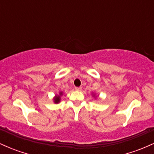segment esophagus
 Returning <instances> with one entry per match:
<instances>
[{
    "label": "esophagus",
    "mask_w": 154,
    "mask_h": 154,
    "mask_svg": "<svg viewBox=\"0 0 154 154\" xmlns=\"http://www.w3.org/2000/svg\"><path fill=\"white\" fill-rule=\"evenodd\" d=\"M75 90H76V91H80L81 90H82V88H81V87H76Z\"/></svg>",
    "instance_id": "obj_1"
}]
</instances>
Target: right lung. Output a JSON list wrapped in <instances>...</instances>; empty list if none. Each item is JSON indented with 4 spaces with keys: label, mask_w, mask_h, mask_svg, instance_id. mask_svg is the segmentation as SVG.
<instances>
[{
    "label": "right lung",
    "mask_w": 154,
    "mask_h": 154,
    "mask_svg": "<svg viewBox=\"0 0 154 154\" xmlns=\"http://www.w3.org/2000/svg\"><path fill=\"white\" fill-rule=\"evenodd\" d=\"M62 95V93H59V95H56V97H55L54 98V103H59V102H60V96H61V95Z\"/></svg>",
    "instance_id": "add662e5"
}]
</instances>
